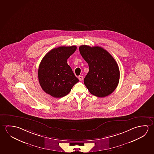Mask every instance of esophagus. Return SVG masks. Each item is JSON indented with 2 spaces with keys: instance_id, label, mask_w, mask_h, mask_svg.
<instances>
[{
  "instance_id": "1",
  "label": "esophagus",
  "mask_w": 154,
  "mask_h": 154,
  "mask_svg": "<svg viewBox=\"0 0 154 154\" xmlns=\"http://www.w3.org/2000/svg\"><path fill=\"white\" fill-rule=\"evenodd\" d=\"M78 79L80 81H82L83 80V77L82 76H79L78 77Z\"/></svg>"
}]
</instances>
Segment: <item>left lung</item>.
<instances>
[{"instance_id":"left-lung-1","label":"left lung","mask_w":154,"mask_h":154,"mask_svg":"<svg viewBox=\"0 0 154 154\" xmlns=\"http://www.w3.org/2000/svg\"><path fill=\"white\" fill-rule=\"evenodd\" d=\"M79 49L89 67V71L84 79L86 87L94 96H109L116 90L120 79L116 61L107 51L98 46L81 45Z\"/></svg>"}]
</instances>
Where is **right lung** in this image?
<instances>
[{
  "label": "right lung",
  "mask_w": 154,
  "mask_h": 154,
  "mask_svg": "<svg viewBox=\"0 0 154 154\" xmlns=\"http://www.w3.org/2000/svg\"><path fill=\"white\" fill-rule=\"evenodd\" d=\"M77 47L61 46L49 51L41 62L38 78L45 93L54 98L67 95L78 78L67 63V60L76 51Z\"/></svg>",
  "instance_id": "add662e5"
}]
</instances>
